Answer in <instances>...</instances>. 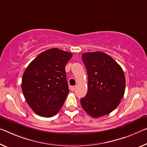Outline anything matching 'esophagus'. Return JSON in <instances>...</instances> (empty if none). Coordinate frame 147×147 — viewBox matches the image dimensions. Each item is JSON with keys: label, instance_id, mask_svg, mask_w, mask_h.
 <instances>
[{"label": "esophagus", "instance_id": "esophagus-1", "mask_svg": "<svg viewBox=\"0 0 147 147\" xmlns=\"http://www.w3.org/2000/svg\"><path fill=\"white\" fill-rule=\"evenodd\" d=\"M76 89V86L75 85V86H71V87H70V90L71 91H75V89Z\"/></svg>", "mask_w": 147, "mask_h": 147}]
</instances>
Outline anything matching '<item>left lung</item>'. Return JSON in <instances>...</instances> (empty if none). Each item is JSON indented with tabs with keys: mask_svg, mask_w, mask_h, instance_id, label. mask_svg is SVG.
I'll list each match as a JSON object with an SVG mask.
<instances>
[{
	"mask_svg": "<svg viewBox=\"0 0 147 147\" xmlns=\"http://www.w3.org/2000/svg\"><path fill=\"white\" fill-rule=\"evenodd\" d=\"M82 60L87 71L88 91L81 99V107L92 118L110 114L125 92L122 68L111 56L100 51L83 53Z\"/></svg>",
	"mask_w": 147,
	"mask_h": 147,
	"instance_id": "1",
	"label": "left lung"
}]
</instances>
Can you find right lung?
Wrapping results in <instances>:
<instances>
[{"mask_svg":"<svg viewBox=\"0 0 147 147\" xmlns=\"http://www.w3.org/2000/svg\"><path fill=\"white\" fill-rule=\"evenodd\" d=\"M72 54L57 48L39 54L25 70L22 89L27 102L40 116L57 114L69 93L65 66Z\"/></svg>","mask_w":147,"mask_h":147,"instance_id":"add662e5","label":"right lung"}]
</instances>
